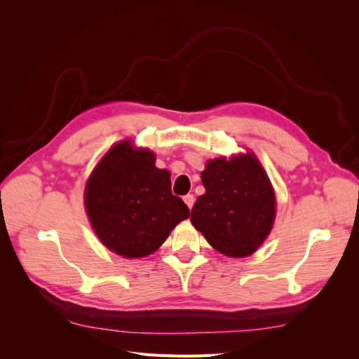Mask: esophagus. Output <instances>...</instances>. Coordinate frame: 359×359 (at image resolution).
<instances>
[{
  "instance_id": "obj_1",
  "label": "esophagus",
  "mask_w": 359,
  "mask_h": 359,
  "mask_svg": "<svg viewBox=\"0 0 359 359\" xmlns=\"http://www.w3.org/2000/svg\"><path fill=\"white\" fill-rule=\"evenodd\" d=\"M184 202H186V205L191 210V206L194 203V196H193V194H186V196H184Z\"/></svg>"
}]
</instances>
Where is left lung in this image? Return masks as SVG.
I'll return each mask as SVG.
<instances>
[{
	"label": "left lung",
	"mask_w": 359,
	"mask_h": 359,
	"mask_svg": "<svg viewBox=\"0 0 359 359\" xmlns=\"http://www.w3.org/2000/svg\"><path fill=\"white\" fill-rule=\"evenodd\" d=\"M205 194L190 220L215 250L231 257L252 255L273 227L276 198L253 154L208 161L201 173Z\"/></svg>",
	"instance_id": "1"
}]
</instances>
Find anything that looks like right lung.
<instances>
[{
    "label": "right lung",
    "instance_id": "1",
    "mask_svg": "<svg viewBox=\"0 0 359 359\" xmlns=\"http://www.w3.org/2000/svg\"><path fill=\"white\" fill-rule=\"evenodd\" d=\"M149 149L119 142L86 182L85 206L100 241L124 257H144L165 243L170 231L190 215L172 194L166 169L156 168Z\"/></svg>",
    "mask_w": 359,
    "mask_h": 359
}]
</instances>
